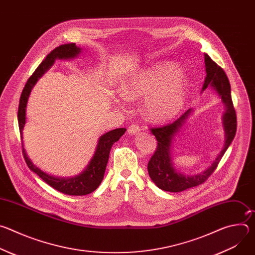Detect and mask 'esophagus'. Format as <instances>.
Returning a JSON list of instances; mask_svg holds the SVG:
<instances>
[{
    "label": "esophagus",
    "instance_id": "obj_1",
    "mask_svg": "<svg viewBox=\"0 0 255 255\" xmlns=\"http://www.w3.org/2000/svg\"><path fill=\"white\" fill-rule=\"evenodd\" d=\"M140 131V127L138 124H131L128 128V133L129 134H137Z\"/></svg>",
    "mask_w": 255,
    "mask_h": 255
}]
</instances>
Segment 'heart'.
I'll return each mask as SVG.
<instances>
[{"label":"heart","mask_w":255,"mask_h":255,"mask_svg":"<svg viewBox=\"0 0 255 255\" xmlns=\"http://www.w3.org/2000/svg\"><path fill=\"white\" fill-rule=\"evenodd\" d=\"M126 100L145 99V111L153 121L173 118L185 105L189 91L188 79L170 64L154 65L138 71L123 86Z\"/></svg>","instance_id":"heart-1"}]
</instances>
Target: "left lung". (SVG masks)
Instances as JSON below:
<instances>
[{
  "instance_id": "obj_1",
  "label": "left lung",
  "mask_w": 255,
  "mask_h": 255,
  "mask_svg": "<svg viewBox=\"0 0 255 255\" xmlns=\"http://www.w3.org/2000/svg\"><path fill=\"white\" fill-rule=\"evenodd\" d=\"M205 65L207 76L205 79L203 90L207 89L208 86H212L217 91V93L219 94L222 102L226 106V111L223 116V124L226 135L224 148L214 160L212 165L203 173L193 176H186L184 174L178 173L173 167L170 157V147L173 136L175 135V133L178 132L179 128L185 123V120L191 114V109H189L186 113H184L179 118L171 123H168L161 127L150 128L152 134L157 140V146L154 154L151 156L148 162L147 169L153 183L159 189L166 192H183L187 189L204 184L208 177L217 168L218 164H219L221 158L223 157L236 134L237 118L231 98V88L228 77L225 74L223 68L218 65L215 61H213L208 54H205Z\"/></svg>"
}]
</instances>
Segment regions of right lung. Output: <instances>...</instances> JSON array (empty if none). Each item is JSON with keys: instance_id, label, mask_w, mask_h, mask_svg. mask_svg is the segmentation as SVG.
<instances>
[{"instance_id": "right-lung-1", "label": "right lung", "mask_w": 255, "mask_h": 255, "mask_svg": "<svg viewBox=\"0 0 255 255\" xmlns=\"http://www.w3.org/2000/svg\"><path fill=\"white\" fill-rule=\"evenodd\" d=\"M80 52H81V48L78 47L76 43H66V44H62L55 47L49 54H47L45 59L38 65V67L35 69L32 76L28 79L22 91L20 102H19V108H18V123H19L21 139H23L22 130L25 125V119H26L25 117L26 105H27L28 97L30 95V92L33 86L36 84V82L38 81V79L44 74V72L53 64L56 58H60V59L71 58V57H75ZM125 131H126L125 128H118L112 131H109L108 133L101 136L98 142V146H97L95 155L92 158L90 164L87 166L86 170H84L82 174L71 178L54 177L43 172L38 167H36L26 154V151L23 147V141H22V152L28 167L37 174L40 178H42L50 187L66 195L84 196V195L91 194L101 185L102 180L104 178L106 166L109 160V154H110L112 145L120 139V137L125 133Z\"/></svg>"}]
</instances>
